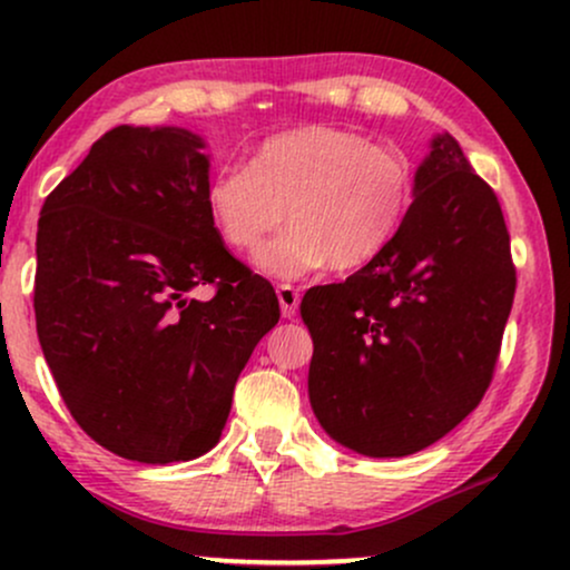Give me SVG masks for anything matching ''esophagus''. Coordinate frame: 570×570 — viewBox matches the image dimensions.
<instances>
[{
  "label": "esophagus",
  "mask_w": 570,
  "mask_h": 570,
  "mask_svg": "<svg viewBox=\"0 0 570 570\" xmlns=\"http://www.w3.org/2000/svg\"><path fill=\"white\" fill-rule=\"evenodd\" d=\"M277 298H279V309H283V317H296V312H298V301H301V296H298V291L293 285H279L277 287Z\"/></svg>",
  "instance_id": "1"
}]
</instances>
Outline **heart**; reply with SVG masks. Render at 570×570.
<instances>
[{"label":"heart","instance_id":"obj_1","mask_svg":"<svg viewBox=\"0 0 570 570\" xmlns=\"http://www.w3.org/2000/svg\"><path fill=\"white\" fill-rule=\"evenodd\" d=\"M411 199L413 170L403 154L338 125L274 132L250 165L218 167L205 184L207 218L234 250L256 247L285 210L291 226L253 256L274 279L371 264L400 232Z\"/></svg>","mask_w":570,"mask_h":570}]
</instances>
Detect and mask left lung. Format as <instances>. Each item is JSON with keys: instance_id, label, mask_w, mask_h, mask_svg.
Wrapping results in <instances>:
<instances>
[{"instance_id": "left-lung-1", "label": "left lung", "mask_w": 570, "mask_h": 570, "mask_svg": "<svg viewBox=\"0 0 570 570\" xmlns=\"http://www.w3.org/2000/svg\"><path fill=\"white\" fill-rule=\"evenodd\" d=\"M512 298L497 194L459 140L438 132L386 250L346 283L312 287L301 301L320 426L371 459L438 443L483 400Z\"/></svg>"}]
</instances>
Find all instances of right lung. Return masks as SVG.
I'll return each mask as SVG.
<instances>
[{
  "mask_svg": "<svg viewBox=\"0 0 570 570\" xmlns=\"http://www.w3.org/2000/svg\"><path fill=\"white\" fill-rule=\"evenodd\" d=\"M207 178L197 132L119 125L39 216L33 312L47 365L73 421L140 464L218 443L234 384L279 320L274 287L213 229ZM199 284L217 293L191 299Z\"/></svg>",
  "mask_w": 570,
  "mask_h": 570,
  "instance_id": "add662e5",
  "label": "right lung"
}]
</instances>
